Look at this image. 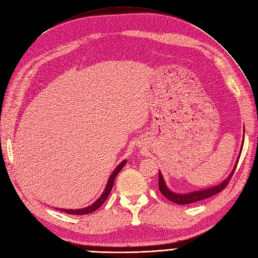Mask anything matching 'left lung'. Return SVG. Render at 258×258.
Instances as JSON below:
<instances>
[{
    "instance_id": "left-lung-1",
    "label": "left lung",
    "mask_w": 258,
    "mask_h": 258,
    "mask_svg": "<svg viewBox=\"0 0 258 258\" xmlns=\"http://www.w3.org/2000/svg\"><path fill=\"white\" fill-rule=\"evenodd\" d=\"M238 161H239V159H237L236 165H235L234 169H233L232 173L229 175V177L225 181L220 183V185L215 186L213 188L196 191V192H192V193H187V194H176V193H173L172 191H170L166 186L162 173L159 172L158 173V188H159V191L162 192V194L165 196L166 199H168L169 201H171L172 203H175L177 205H189V204H193V203H196V202L203 201V200L208 199V198H211V196L219 193L220 191H223L228 186V183H229L231 177L233 176V174H234V172H235Z\"/></svg>"
}]
</instances>
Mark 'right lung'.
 Returning a JSON list of instances; mask_svg holds the SVG:
<instances>
[{"label": "right lung", "instance_id": "obj_1", "mask_svg": "<svg viewBox=\"0 0 258 258\" xmlns=\"http://www.w3.org/2000/svg\"><path fill=\"white\" fill-rule=\"evenodd\" d=\"M127 161H124L121 162L117 167L116 169L113 171V173L111 174V176L109 177V180H108V183L107 186L105 188V191L103 192V194L101 195V198L97 200L94 204H92L91 206L85 208V209H78V210H67V209H60V211L63 212H66L67 214H75V215H84V214H89V213H92L93 211H95L96 209H99V208L104 204V202L107 200V198L110 194V191H111L112 187H113V183H114V180H115V177L117 176V174L119 173V171L122 169V167H124L126 165ZM56 209V208H55ZM59 210V209H57Z\"/></svg>", "mask_w": 258, "mask_h": 258}]
</instances>
